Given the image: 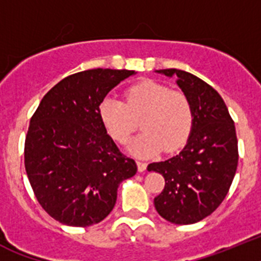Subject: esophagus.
<instances>
[{
    "label": "esophagus",
    "instance_id": "obj_1",
    "mask_svg": "<svg viewBox=\"0 0 261 261\" xmlns=\"http://www.w3.org/2000/svg\"><path fill=\"white\" fill-rule=\"evenodd\" d=\"M137 165H138V171H139V172H144V171H146V168H147V163L140 162V160H138V162H137Z\"/></svg>",
    "mask_w": 261,
    "mask_h": 261
}]
</instances>
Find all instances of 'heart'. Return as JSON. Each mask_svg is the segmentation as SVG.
<instances>
[{
	"label": "heart",
	"mask_w": 261,
	"mask_h": 261,
	"mask_svg": "<svg viewBox=\"0 0 261 261\" xmlns=\"http://www.w3.org/2000/svg\"><path fill=\"white\" fill-rule=\"evenodd\" d=\"M99 118L108 133L124 143L137 130L139 134L128 144V151L140 158H149L165 151H174L187 142L193 126V109L184 93L172 92L155 81H142L126 90V103L106 97L98 109Z\"/></svg>",
	"instance_id": "obj_1"
}]
</instances>
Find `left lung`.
<instances>
[{
    "label": "left lung",
    "instance_id": "8db88e82",
    "mask_svg": "<svg viewBox=\"0 0 261 261\" xmlns=\"http://www.w3.org/2000/svg\"><path fill=\"white\" fill-rule=\"evenodd\" d=\"M155 72L177 77L176 84L193 109V126L178 155L147 167L165 180L164 189L153 202L156 212L171 223L192 225L221 205L234 180L238 167L235 124L225 101L209 84L180 69Z\"/></svg>",
    "mask_w": 261,
    "mask_h": 261
}]
</instances>
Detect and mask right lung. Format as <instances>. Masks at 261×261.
<instances>
[{
    "label": "right lung",
    "instance_id": "1",
    "mask_svg": "<svg viewBox=\"0 0 261 261\" xmlns=\"http://www.w3.org/2000/svg\"><path fill=\"white\" fill-rule=\"evenodd\" d=\"M135 71L89 69L63 79L43 97L24 142V167L38 202L67 226L105 219L123 180L137 164L118 149L98 109L113 88Z\"/></svg>",
    "mask_w": 261,
    "mask_h": 261
}]
</instances>
